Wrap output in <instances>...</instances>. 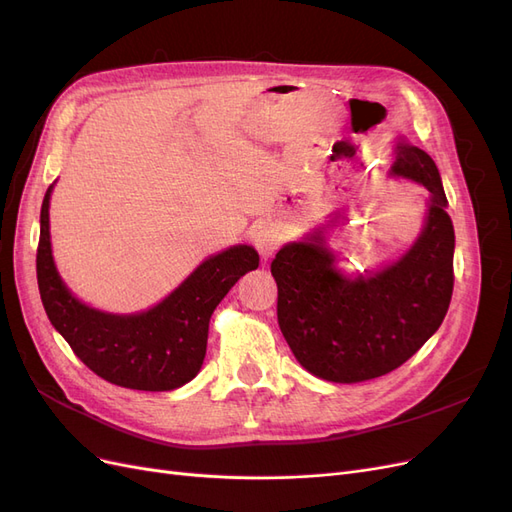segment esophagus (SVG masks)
<instances>
[{
    "label": "esophagus",
    "instance_id": "1",
    "mask_svg": "<svg viewBox=\"0 0 512 512\" xmlns=\"http://www.w3.org/2000/svg\"><path fill=\"white\" fill-rule=\"evenodd\" d=\"M254 245H256V250H258V254L262 258H269V256H273L277 252V247L282 245V237H280V232H277L275 228L265 226V228H260L256 235H254Z\"/></svg>",
    "mask_w": 512,
    "mask_h": 512
}]
</instances>
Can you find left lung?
<instances>
[{
	"label": "left lung",
	"instance_id": "left-lung-1",
	"mask_svg": "<svg viewBox=\"0 0 512 512\" xmlns=\"http://www.w3.org/2000/svg\"><path fill=\"white\" fill-rule=\"evenodd\" d=\"M391 173L429 192L421 237L395 265L348 280L335 271L322 230L284 245L271 262L277 322L297 361L318 378L363 382L389 374L423 348L451 305L455 230L436 162L397 143Z\"/></svg>",
	"mask_w": 512,
	"mask_h": 512
}]
</instances>
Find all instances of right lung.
Instances as JSON below:
<instances>
[{
  "label": "right lung",
  "instance_id": "add662e5",
  "mask_svg": "<svg viewBox=\"0 0 512 512\" xmlns=\"http://www.w3.org/2000/svg\"><path fill=\"white\" fill-rule=\"evenodd\" d=\"M51 188L40 211L36 273L53 327L96 376L123 389L173 391L190 382L205 361L213 309L241 275L258 269L254 247L237 245L205 260L168 299L145 314H102L76 301L59 280L49 235Z\"/></svg>",
  "mask_w": 512,
  "mask_h": 512
}]
</instances>
